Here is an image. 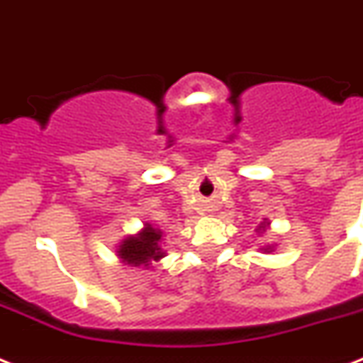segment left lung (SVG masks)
Here are the masks:
<instances>
[{
	"mask_svg": "<svg viewBox=\"0 0 363 363\" xmlns=\"http://www.w3.org/2000/svg\"><path fill=\"white\" fill-rule=\"evenodd\" d=\"M271 230V222L267 220V218H264V222H259L258 226H256V233H258V235H264L265 232H269ZM275 245H273V242H271V245H264V247H259V250H262V252H265V254H273L275 252Z\"/></svg>",
	"mask_w": 363,
	"mask_h": 363,
	"instance_id": "8db88e82",
	"label": "left lung"
}]
</instances>
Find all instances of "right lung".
<instances>
[{
  "instance_id": "1",
  "label": "right lung",
  "mask_w": 363,
  "mask_h": 363,
  "mask_svg": "<svg viewBox=\"0 0 363 363\" xmlns=\"http://www.w3.org/2000/svg\"><path fill=\"white\" fill-rule=\"evenodd\" d=\"M164 232L150 222H145L137 233L125 235L116 248V256L124 265L148 269L154 262L164 258Z\"/></svg>"
}]
</instances>
